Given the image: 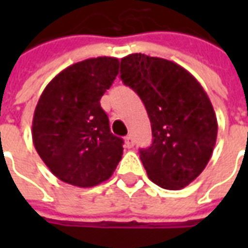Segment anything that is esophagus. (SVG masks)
I'll return each mask as SVG.
<instances>
[{"label":"esophagus","mask_w":248,"mask_h":248,"mask_svg":"<svg viewBox=\"0 0 248 248\" xmlns=\"http://www.w3.org/2000/svg\"><path fill=\"white\" fill-rule=\"evenodd\" d=\"M124 142H126V146L131 149L133 146H134V138H133V135H127L126 138H124Z\"/></svg>","instance_id":"34e87169"}]
</instances>
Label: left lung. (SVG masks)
Returning <instances> with one entry per match:
<instances>
[{
    "mask_svg": "<svg viewBox=\"0 0 248 248\" xmlns=\"http://www.w3.org/2000/svg\"><path fill=\"white\" fill-rule=\"evenodd\" d=\"M121 79L140 95L150 118L154 140L140 150L150 181L167 190L188 186L207 166L218 134L206 92L181 65L140 53L121 60Z\"/></svg>",
    "mask_w": 248,
    "mask_h": 248,
    "instance_id": "8db88e82",
    "label": "left lung"
}]
</instances>
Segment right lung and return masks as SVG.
Returning a JSON list of instances; mask_svg holds the SVG:
<instances>
[{
  "instance_id": "obj_1",
  "label": "right lung",
  "mask_w": 248,
  "mask_h": 248,
  "mask_svg": "<svg viewBox=\"0 0 248 248\" xmlns=\"http://www.w3.org/2000/svg\"><path fill=\"white\" fill-rule=\"evenodd\" d=\"M118 73V58H89L58 73L41 94L31 126L33 143L62 182L93 187L115 171L124 140L110 131L99 101Z\"/></svg>"
}]
</instances>
